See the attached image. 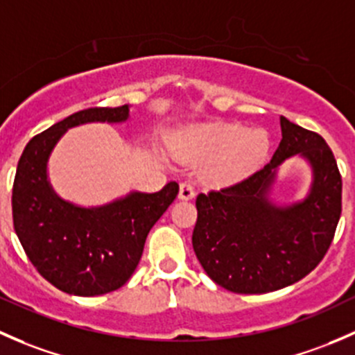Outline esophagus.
<instances>
[{"mask_svg":"<svg viewBox=\"0 0 355 355\" xmlns=\"http://www.w3.org/2000/svg\"><path fill=\"white\" fill-rule=\"evenodd\" d=\"M195 195V186L191 182H181V186H179V200H193Z\"/></svg>","mask_w":355,"mask_h":355,"instance_id":"obj_1","label":"esophagus"}]
</instances>
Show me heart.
<instances>
[{
    "label": "heart",
    "instance_id": "b5f03b06",
    "mask_svg": "<svg viewBox=\"0 0 355 355\" xmlns=\"http://www.w3.org/2000/svg\"><path fill=\"white\" fill-rule=\"evenodd\" d=\"M178 148L196 162L210 160L205 169V181L229 186L250 176L265 160L270 140L266 131L248 130L243 124L207 123L182 131Z\"/></svg>",
    "mask_w": 355,
    "mask_h": 355
}]
</instances>
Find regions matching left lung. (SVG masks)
<instances>
[{"label":"left lung","instance_id":"left-lung-1","mask_svg":"<svg viewBox=\"0 0 355 355\" xmlns=\"http://www.w3.org/2000/svg\"><path fill=\"white\" fill-rule=\"evenodd\" d=\"M282 140L272 160L244 181L200 193L193 250L207 275L237 294H265L304 279L323 259L342 214V178L327 141L280 116ZM312 167L302 200L269 198L279 166L291 156Z\"/></svg>","mask_w":355,"mask_h":355}]
</instances>
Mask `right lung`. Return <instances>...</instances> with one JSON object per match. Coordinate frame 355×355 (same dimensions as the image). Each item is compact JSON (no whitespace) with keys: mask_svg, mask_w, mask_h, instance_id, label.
Returning a JSON list of instances; mask_svg holds the SVG:
<instances>
[{"mask_svg":"<svg viewBox=\"0 0 355 355\" xmlns=\"http://www.w3.org/2000/svg\"><path fill=\"white\" fill-rule=\"evenodd\" d=\"M128 119V104L78 111L32 138L18 160L12 195L15 232L37 272L67 294L92 297L124 286L153 224L178 196V182L171 181L157 193L130 191L101 207H80L53 189L47 162L69 128Z\"/></svg>","mask_w":355,"mask_h":355,"instance_id":"add662e5","label":"right lung"}]
</instances>
